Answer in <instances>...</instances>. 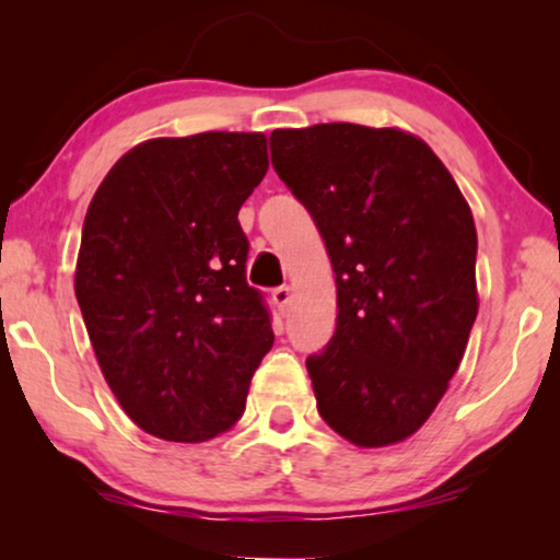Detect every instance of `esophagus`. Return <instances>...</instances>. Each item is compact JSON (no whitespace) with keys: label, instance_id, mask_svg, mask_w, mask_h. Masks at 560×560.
<instances>
[{"label":"esophagus","instance_id":"1","mask_svg":"<svg viewBox=\"0 0 560 560\" xmlns=\"http://www.w3.org/2000/svg\"><path fill=\"white\" fill-rule=\"evenodd\" d=\"M290 298H293V293H290V288H288V285H280V288H275V290H272V301H275V305H278L280 311H285V308H288Z\"/></svg>","mask_w":560,"mask_h":560}]
</instances>
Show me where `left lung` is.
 <instances>
[{"instance_id": "8db88e82", "label": "left lung", "mask_w": 560, "mask_h": 560, "mask_svg": "<svg viewBox=\"0 0 560 560\" xmlns=\"http://www.w3.org/2000/svg\"><path fill=\"white\" fill-rule=\"evenodd\" d=\"M272 167L316 221L336 331L305 359L320 418L362 448L425 423L477 320V229L416 135L349 121L275 129Z\"/></svg>"}]
</instances>
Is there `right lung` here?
Masks as SVG:
<instances>
[{
  "label": "right lung",
  "instance_id": "add662e5",
  "mask_svg": "<svg viewBox=\"0 0 560 560\" xmlns=\"http://www.w3.org/2000/svg\"><path fill=\"white\" fill-rule=\"evenodd\" d=\"M267 165L259 132L158 137L119 158L91 198L75 298L114 397L158 439L229 431L272 349L236 219Z\"/></svg>",
  "mask_w": 560,
  "mask_h": 560
}]
</instances>
